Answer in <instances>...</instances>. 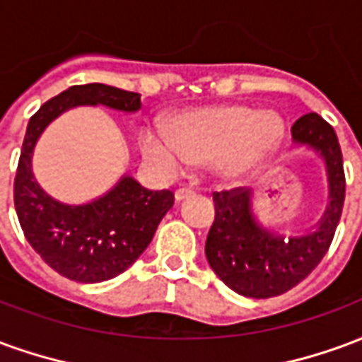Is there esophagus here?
Wrapping results in <instances>:
<instances>
[{
	"label": "esophagus",
	"mask_w": 362,
	"mask_h": 362,
	"mask_svg": "<svg viewBox=\"0 0 362 362\" xmlns=\"http://www.w3.org/2000/svg\"><path fill=\"white\" fill-rule=\"evenodd\" d=\"M194 196V189L192 188H178L174 192V197H176V202H182V199H188V197Z\"/></svg>",
	"instance_id": "1"
}]
</instances>
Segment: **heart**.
Listing matches in <instances>:
<instances>
[{"label": "heart", "instance_id": "b5f03b06", "mask_svg": "<svg viewBox=\"0 0 362 362\" xmlns=\"http://www.w3.org/2000/svg\"><path fill=\"white\" fill-rule=\"evenodd\" d=\"M283 119L248 106H213L184 114L173 129L147 126L143 153L166 173H178L192 160L209 163L230 178L252 173L283 139Z\"/></svg>", "mask_w": 362, "mask_h": 362}]
</instances>
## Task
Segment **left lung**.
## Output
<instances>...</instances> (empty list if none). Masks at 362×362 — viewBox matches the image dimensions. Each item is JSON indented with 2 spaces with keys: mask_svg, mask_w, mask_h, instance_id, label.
<instances>
[{
  "mask_svg": "<svg viewBox=\"0 0 362 362\" xmlns=\"http://www.w3.org/2000/svg\"><path fill=\"white\" fill-rule=\"evenodd\" d=\"M296 143H306L324 157L329 182V205L316 230L281 238L258 227L252 217L250 189L215 192V221L205 240V256L217 277L235 293L269 298L306 279L326 256L341 219L345 202L343 155L334 127L316 112L304 114L291 127Z\"/></svg>",
  "mask_w": 362,
  "mask_h": 362,
  "instance_id": "obj_1",
  "label": "left lung"
}]
</instances>
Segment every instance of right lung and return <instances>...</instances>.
I'll return each mask as SVG.
<instances>
[{"instance_id": "1", "label": "right lung", "mask_w": 362, "mask_h": 362, "mask_svg": "<svg viewBox=\"0 0 362 362\" xmlns=\"http://www.w3.org/2000/svg\"><path fill=\"white\" fill-rule=\"evenodd\" d=\"M83 104L135 112L141 100L137 93L89 83L69 87L44 103L28 122L13 199L28 244L54 272L79 283H100L126 272L141 256L160 219L173 207L174 194L170 189L153 192L132 176H124L116 188L87 205H64L52 199L33 176V149L52 119Z\"/></svg>"}]
</instances>
